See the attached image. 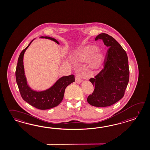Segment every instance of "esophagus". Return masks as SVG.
I'll use <instances>...</instances> for the list:
<instances>
[{
	"label": "esophagus",
	"instance_id": "esophagus-1",
	"mask_svg": "<svg viewBox=\"0 0 150 150\" xmlns=\"http://www.w3.org/2000/svg\"><path fill=\"white\" fill-rule=\"evenodd\" d=\"M75 81H76V82L77 83L80 84V83L82 82V80H81V79L79 76H76V77H75Z\"/></svg>",
	"mask_w": 150,
	"mask_h": 150
}]
</instances>
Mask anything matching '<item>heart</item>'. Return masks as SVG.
Listing matches in <instances>:
<instances>
[{
    "instance_id": "b5f03b06",
    "label": "heart",
    "mask_w": 150,
    "mask_h": 150,
    "mask_svg": "<svg viewBox=\"0 0 150 150\" xmlns=\"http://www.w3.org/2000/svg\"><path fill=\"white\" fill-rule=\"evenodd\" d=\"M79 59L81 61H87L91 59L92 67H98L103 59V54L100 50H97L96 47H89L82 50L79 54Z\"/></svg>"
}]
</instances>
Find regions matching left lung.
I'll return each mask as SVG.
<instances>
[{
	"instance_id": "left-lung-1",
	"label": "left lung",
	"mask_w": 150,
	"mask_h": 150,
	"mask_svg": "<svg viewBox=\"0 0 150 150\" xmlns=\"http://www.w3.org/2000/svg\"><path fill=\"white\" fill-rule=\"evenodd\" d=\"M102 40L108 48L104 61L103 68L89 81L95 89L88 97L91 105L109 107L123 98L129 81V62L127 53L112 37L100 34L95 40Z\"/></svg>"
}]
</instances>
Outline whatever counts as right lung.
Returning <instances> with one entry per match:
<instances>
[{
  "instance_id": "add662e5",
  "label": "right lung",
  "mask_w": 150,
  "mask_h": 150,
  "mask_svg": "<svg viewBox=\"0 0 150 150\" xmlns=\"http://www.w3.org/2000/svg\"><path fill=\"white\" fill-rule=\"evenodd\" d=\"M53 41L59 45L60 43L55 39L49 37H41ZM29 45L20 53L18 58L16 71V78L21 96L23 100L32 106L40 110H47L57 107L62 100L66 88L75 82V76L70 75L59 78L52 86L46 90L41 91L32 89L27 83L23 66V55Z\"/></svg>"
}]
</instances>
